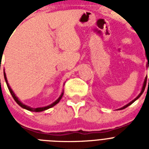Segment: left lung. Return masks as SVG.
<instances>
[{
    "instance_id": "8db88e82",
    "label": "left lung",
    "mask_w": 149,
    "mask_h": 149,
    "mask_svg": "<svg viewBox=\"0 0 149 149\" xmlns=\"http://www.w3.org/2000/svg\"><path fill=\"white\" fill-rule=\"evenodd\" d=\"M148 68H149V65H148ZM146 83H147V77H146V79H145V82H144V84H143V87H142L141 92L140 93H139V95L138 96V97H137L135 98V99L133 100H132V102H130L129 104H127V105H125V106H124V107H121V108H120V110H122V109H125V108H126V107H127L129 106V105H131V104H133V103H134V102L135 101V100H136L137 99H138V98H139V97H141V94H142V93H143L144 91H145V88H146ZM148 84H149V79H148Z\"/></svg>"
}]
</instances>
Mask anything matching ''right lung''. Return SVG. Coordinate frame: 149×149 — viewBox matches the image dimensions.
I'll return each instance as SVG.
<instances>
[{
    "instance_id": "obj_1",
    "label": "right lung",
    "mask_w": 149,
    "mask_h": 149,
    "mask_svg": "<svg viewBox=\"0 0 149 149\" xmlns=\"http://www.w3.org/2000/svg\"><path fill=\"white\" fill-rule=\"evenodd\" d=\"M3 76H4V79H5V81H6V84H7V86H8V90H9V91H10V94H11V96L13 97V98H14V100H15V101H16V103H17L19 106H21L22 107H23V108L26 109V110H28V111H35V112H40V111H45V110H47V109L49 108H51V107H52L53 106H55L56 104H57L59 102V100H61V98H62V97L63 96V92L62 93V94L60 95V97L58 98V99L56 100V101L54 102L53 104H52L51 105H49V106H47V107H37V108H35V107H30L27 106V105H24V104H22V102L20 101L19 100L17 99V97L15 96V94L14 93V92L12 91V90L10 89V86H9V84H8V81H7V78H6V74L5 72H3Z\"/></svg>"
}]
</instances>
